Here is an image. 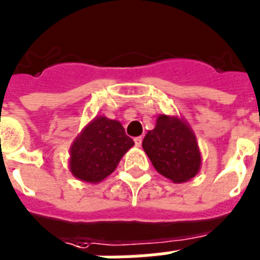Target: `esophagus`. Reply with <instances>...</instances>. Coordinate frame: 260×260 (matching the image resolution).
I'll use <instances>...</instances> for the list:
<instances>
[{
  "instance_id": "34e87169",
  "label": "esophagus",
  "mask_w": 260,
  "mask_h": 260,
  "mask_svg": "<svg viewBox=\"0 0 260 260\" xmlns=\"http://www.w3.org/2000/svg\"><path fill=\"white\" fill-rule=\"evenodd\" d=\"M134 143L137 147H141V145H142V137H137V138H134Z\"/></svg>"
}]
</instances>
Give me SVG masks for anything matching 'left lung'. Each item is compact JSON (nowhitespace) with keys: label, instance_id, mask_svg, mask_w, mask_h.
Instances as JSON below:
<instances>
[{"label":"left lung","instance_id":"obj_1","mask_svg":"<svg viewBox=\"0 0 260 260\" xmlns=\"http://www.w3.org/2000/svg\"><path fill=\"white\" fill-rule=\"evenodd\" d=\"M143 150L153 166L174 183L194 178L201 167V153L191 128L179 118L159 115L154 130L145 135Z\"/></svg>","mask_w":260,"mask_h":260}]
</instances>
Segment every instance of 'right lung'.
I'll return each mask as SVG.
<instances>
[{
    "label": "right lung",
    "instance_id": "right-lung-1",
    "mask_svg": "<svg viewBox=\"0 0 260 260\" xmlns=\"http://www.w3.org/2000/svg\"><path fill=\"white\" fill-rule=\"evenodd\" d=\"M134 145L118 121L98 117L73 143L70 171L81 181L96 183L110 175L123 154Z\"/></svg>",
    "mask_w": 260,
    "mask_h": 260
}]
</instances>
